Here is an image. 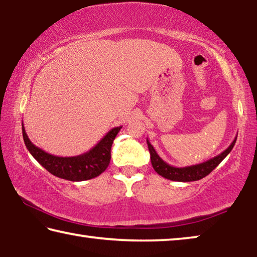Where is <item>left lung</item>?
Segmentation results:
<instances>
[{"mask_svg": "<svg viewBox=\"0 0 257 257\" xmlns=\"http://www.w3.org/2000/svg\"><path fill=\"white\" fill-rule=\"evenodd\" d=\"M236 141H237V137H234L233 142L230 144V146L227 150H224L222 153L214 156V158L205 161V162L199 163V164H194V165H188V167L177 168V167H173V165L168 164L167 162H164V161L160 158L159 154L156 153V151L153 147V145L150 143L149 138L146 139L147 146H149V151L151 154V162H152V165H153L154 170L158 172L160 176L165 178V179H169L172 181H182V182L196 181V180L202 179L204 177H206L207 175H210L217 165L222 162L225 156L231 152L234 144H236Z\"/></svg>", "mask_w": 257, "mask_h": 257, "instance_id": "1", "label": "left lung"}]
</instances>
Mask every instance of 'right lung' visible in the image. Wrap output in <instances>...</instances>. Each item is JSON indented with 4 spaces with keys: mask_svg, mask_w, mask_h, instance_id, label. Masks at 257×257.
<instances>
[{
    "mask_svg": "<svg viewBox=\"0 0 257 257\" xmlns=\"http://www.w3.org/2000/svg\"><path fill=\"white\" fill-rule=\"evenodd\" d=\"M122 128L111 129L93 149L77 156H56L46 153L40 147L34 145L26 133L23 123V136L25 145L35 160L47 171L61 179L70 181H84L101 175L106 170L111 160V147L116 134Z\"/></svg>",
    "mask_w": 257,
    "mask_h": 257,
    "instance_id": "right-lung-1",
    "label": "right lung"
}]
</instances>
